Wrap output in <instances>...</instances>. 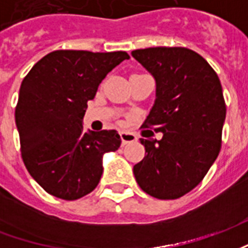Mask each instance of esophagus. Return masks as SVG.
<instances>
[{
	"instance_id": "esophagus-1",
	"label": "esophagus",
	"mask_w": 248,
	"mask_h": 248,
	"mask_svg": "<svg viewBox=\"0 0 248 248\" xmlns=\"http://www.w3.org/2000/svg\"><path fill=\"white\" fill-rule=\"evenodd\" d=\"M119 135H121V140H122V143H124V145L137 140V135H135L134 133H130V131H121V134Z\"/></svg>"
}]
</instances>
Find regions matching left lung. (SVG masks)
<instances>
[{
	"label": "left lung",
	"instance_id": "left-lung-1",
	"mask_svg": "<svg viewBox=\"0 0 248 248\" xmlns=\"http://www.w3.org/2000/svg\"><path fill=\"white\" fill-rule=\"evenodd\" d=\"M155 78L156 98L143 127L161 140H143L145 158L133 169L137 183L158 199H177L202 182L222 146L226 118L222 85L208 62L187 47L131 53Z\"/></svg>",
	"mask_w": 248,
	"mask_h": 248
}]
</instances>
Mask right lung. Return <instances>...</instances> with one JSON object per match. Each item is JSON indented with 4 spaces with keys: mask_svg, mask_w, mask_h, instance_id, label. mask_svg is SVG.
<instances>
[{
    "mask_svg": "<svg viewBox=\"0 0 248 248\" xmlns=\"http://www.w3.org/2000/svg\"><path fill=\"white\" fill-rule=\"evenodd\" d=\"M126 51L56 50L41 58L25 77L16 106L21 155L46 192L74 201L92 192L102 177V156L118 150L115 130L85 131L87 101Z\"/></svg>",
    "mask_w": 248,
    "mask_h": 248,
    "instance_id": "right-lung-1",
    "label": "right lung"
}]
</instances>
